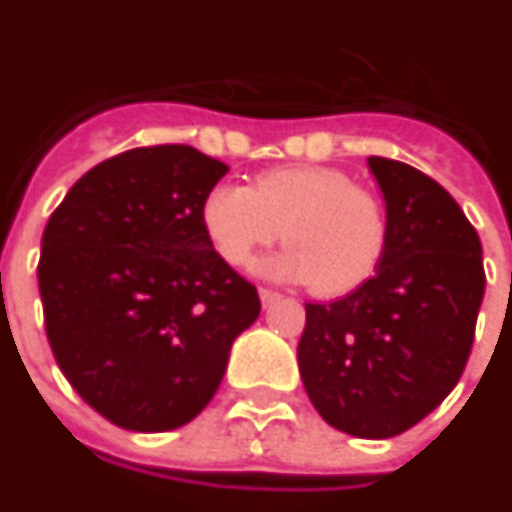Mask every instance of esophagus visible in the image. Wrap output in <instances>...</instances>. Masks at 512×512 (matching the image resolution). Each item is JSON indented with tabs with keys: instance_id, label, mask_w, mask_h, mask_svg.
Returning <instances> with one entry per match:
<instances>
[{
	"instance_id": "obj_1",
	"label": "esophagus",
	"mask_w": 512,
	"mask_h": 512,
	"mask_svg": "<svg viewBox=\"0 0 512 512\" xmlns=\"http://www.w3.org/2000/svg\"><path fill=\"white\" fill-rule=\"evenodd\" d=\"M260 300H263V306L268 308V306H273V303H276V300H282V295H279V292L276 290H260Z\"/></svg>"
}]
</instances>
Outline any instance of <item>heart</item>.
Wrapping results in <instances>:
<instances>
[{
	"instance_id": "1",
	"label": "heart",
	"mask_w": 512,
	"mask_h": 512,
	"mask_svg": "<svg viewBox=\"0 0 512 512\" xmlns=\"http://www.w3.org/2000/svg\"><path fill=\"white\" fill-rule=\"evenodd\" d=\"M201 225L225 263L249 268L273 241H290L263 265L273 279L311 282L319 295H346L373 276L386 247L376 195L330 166H282L255 187L217 182L201 201Z\"/></svg>"
}]
</instances>
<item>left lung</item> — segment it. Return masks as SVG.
Here are the masks:
<instances>
[{
    "instance_id": "left-lung-1",
    "label": "left lung",
    "mask_w": 512,
    "mask_h": 512,
    "mask_svg": "<svg viewBox=\"0 0 512 512\" xmlns=\"http://www.w3.org/2000/svg\"><path fill=\"white\" fill-rule=\"evenodd\" d=\"M386 201L376 273L346 298L306 303L298 368L330 427L395 438L462 378L486 273L478 233L454 198L408 163L370 155Z\"/></svg>"
}]
</instances>
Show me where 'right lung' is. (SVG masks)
Returning <instances> with one entry per match:
<instances>
[{
	"instance_id": "right-lung-1",
	"label": "right lung",
	"mask_w": 512,
	"mask_h": 512,
	"mask_svg": "<svg viewBox=\"0 0 512 512\" xmlns=\"http://www.w3.org/2000/svg\"><path fill=\"white\" fill-rule=\"evenodd\" d=\"M228 166L187 144L120 152L77 179L42 233L50 349L74 392L131 432L193 421L260 317L209 244L201 201Z\"/></svg>"
}]
</instances>
